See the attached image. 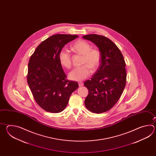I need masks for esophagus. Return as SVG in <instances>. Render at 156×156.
<instances>
[{"mask_svg":"<svg viewBox=\"0 0 156 156\" xmlns=\"http://www.w3.org/2000/svg\"><path fill=\"white\" fill-rule=\"evenodd\" d=\"M78 83H79V86H82L83 85V83L82 82H79Z\"/></svg>","mask_w":156,"mask_h":156,"instance_id":"1","label":"esophagus"}]
</instances>
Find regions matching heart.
I'll use <instances>...</instances> for the list:
<instances>
[{
    "label": "heart",
    "instance_id": "1",
    "mask_svg": "<svg viewBox=\"0 0 156 156\" xmlns=\"http://www.w3.org/2000/svg\"><path fill=\"white\" fill-rule=\"evenodd\" d=\"M71 49L75 53L83 55L81 66L76 67L69 74L70 80L73 81H82L89 76L91 69L93 71L97 70L101 61V53L99 50L91 48L89 42L83 40L76 41L71 46ZM58 60L62 66L69 69L72 66V60L68 51L62 49L58 55Z\"/></svg>",
    "mask_w": 156,
    "mask_h": 156
}]
</instances>
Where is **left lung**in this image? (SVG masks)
I'll return each mask as SVG.
<instances>
[{
    "label": "left lung",
    "instance_id": "obj_1",
    "mask_svg": "<svg viewBox=\"0 0 156 156\" xmlns=\"http://www.w3.org/2000/svg\"><path fill=\"white\" fill-rule=\"evenodd\" d=\"M83 38L96 44L101 53L98 69L91 80L84 82L89 90L85 105L93 113L106 112L115 105L125 88L126 62L118 47L106 37L91 34Z\"/></svg>",
    "mask_w": 156,
    "mask_h": 156
}]
</instances>
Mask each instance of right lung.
<instances>
[{"mask_svg":"<svg viewBox=\"0 0 156 156\" xmlns=\"http://www.w3.org/2000/svg\"><path fill=\"white\" fill-rule=\"evenodd\" d=\"M77 35L58 34L40 43L30 56L27 83L38 105L50 113H60L66 107L69 98L78 88L76 81L67 79L58 55L67 43Z\"/></svg>","mask_w":156,"mask_h":156,"instance_id":"obj_1","label":"right lung"}]
</instances>
